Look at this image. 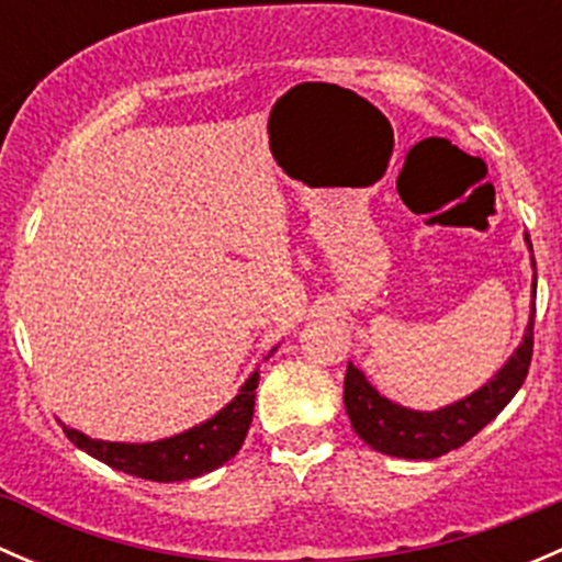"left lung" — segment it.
I'll use <instances>...</instances> for the list:
<instances>
[{"instance_id":"obj_1","label":"left lung","mask_w":562,"mask_h":562,"mask_svg":"<svg viewBox=\"0 0 562 562\" xmlns=\"http://www.w3.org/2000/svg\"><path fill=\"white\" fill-rule=\"evenodd\" d=\"M532 266H536V260H532ZM532 293H536V282H532ZM532 315H536V310H532ZM530 359L532 321L517 353L484 389L435 413L407 411V407L394 405L367 383L361 370L348 364L345 411H348L356 435L381 454L400 459L443 457L468 443L473 435H479L512 402V396L525 383Z\"/></svg>"}]
</instances>
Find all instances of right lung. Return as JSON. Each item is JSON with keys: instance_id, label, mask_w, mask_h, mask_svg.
<instances>
[{"instance_id": "right-lung-1", "label": "right lung", "mask_w": 562, "mask_h": 562, "mask_svg": "<svg viewBox=\"0 0 562 562\" xmlns=\"http://www.w3.org/2000/svg\"><path fill=\"white\" fill-rule=\"evenodd\" d=\"M255 389H258V372L249 375L236 400L225 405L217 416L209 418L201 427H192L173 438L157 440V443H105V440L87 438L78 429H61L78 449L122 470V473L138 475L146 481H162V484L195 479V475L225 464L241 449L249 422H252Z\"/></svg>"}]
</instances>
